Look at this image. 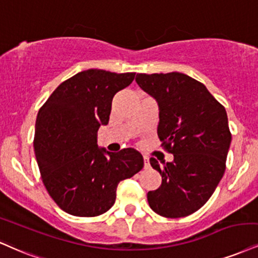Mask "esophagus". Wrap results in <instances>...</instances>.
I'll use <instances>...</instances> for the list:
<instances>
[{
    "label": "esophagus",
    "mask_w": 258,
    "mask_h": 258,
    "mask_svg": "<svg viewBox=\"0 0 258 258\" xmlns=\"http://www.w3.org/2000/svg\"><path fill=\"white\" fill-rule=\"evenodd\" d=\"M143 161H144V168H149L150 167V162H149V159L147 156L143 157Z\"/></svg>",
    "instance_id": "1"
}]
</instances>
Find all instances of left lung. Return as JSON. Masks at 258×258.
I'll use <instances>...</instances> for the list:
<instances>
[{
  "instance_id": "8db88e82",
  "label": "left lung",
  "mask_w": 258,
  "mask_h": 258,
  "mask_svg": "<svg viewBox=\"0 0 258 258\" xmlns=\"http://www.w3.org/2000/svg\"><path fill=\"white\" fill-rule=\"evenodd\" d=\"M136 82L157 101V136L172 162L154 157L150 164L162 176L148 192L149 206L164 218H184L212 197L226 169L232 135L227 113L203 84L184 73H138Z\"/></svg>"
}]
</instances>
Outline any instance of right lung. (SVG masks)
Returning a JSON list of instances; mask_svg holds the SVG:
<instances>
[{
	"mask_svg": "<svg viewBox=\"0 0 258 258\" xmlns=\"http://www.w3.org/2000/svg\"><path fill=\"white\" fill-rule=\"evenodd\" d=\"M136 73L88 70L64 80L40 107L33 148L46 191L63 212L92 218L115 203L120 181L144 166L132 148L109 153L97 145L99 126L107 125L114 95Z\"/></svg>",
	"mask_w": 258,
	"mask_h": 258,
	"instance_id": "add662e5",
	"label": "right lung"
}]
</instances>
